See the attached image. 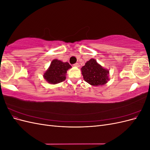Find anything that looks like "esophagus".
<instances>
[{
	"instance_id": "esophagus-1",
	"label": "esophagus",
	"mask_w": 150,
	"mask_h": 150,
	"mask_svg": "<svg viewBox=\"0 0 150 150\" xmlns=\"http://www.w3.org/2000/svg\"><path fill=\"white\" fill-rule=\"evenodd\" d=\"M74 66H75V67H79V63H78V62H77V63H76V64H74Z\"/></svg>"
}]
</instances>
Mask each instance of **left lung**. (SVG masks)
Wrapping results in <instances>:
<instances>
[{
    "mask_svg": "<svg viewBox=\"0 0 150 150\" xmlns=\"http://www.w3.org/2000/svg\"><path fill=\"white\" fill-rule=\"evenodd\" d=\"M81 72L84 81L92 86L104 85L109 80V70L103 68L94 59L86 62Z\"/></svg>",
    "mask_w": 150,
    "mask_h": 150,
    "instance_id": "obj_1",
    "label": "left lung"
}]
</instances>
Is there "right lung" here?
Returning <instances> with one entry per match:
<instances>
[{
  "mask_svg": "<svg viewBox=\"0 0 150 150\" xmlns=\"http://www.w3.org/2000/svg\"><path fill=\"white\" fill-rule=\"evenodd\" d=\"M70 68H71V66L68 62L54 59L43 76L47 82L50 84L59 83L66 79L67 71Z\"/></svg>",
  "mask_w": 150,
  "mask_h": 150,
  "instance_id": "obj_1",
  "label": "right lung"
}]
</instances>
